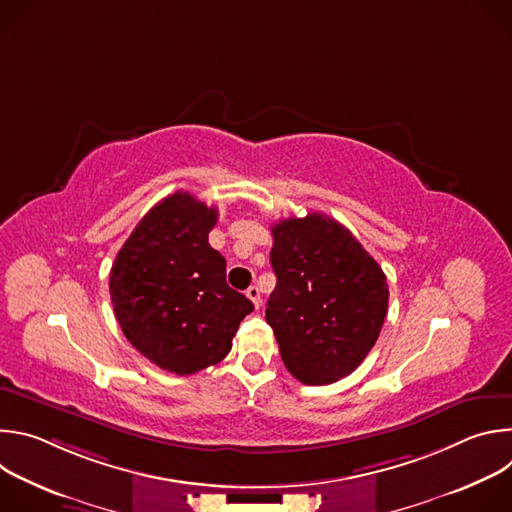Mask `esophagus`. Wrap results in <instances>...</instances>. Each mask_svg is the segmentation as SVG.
Listing matches in <instances>:
<instances>
[{
    "mask_svg": "<svg viewBox=\"0 0 512 512\" xmlns=\"http://www.w3.org/2000/svg\"><path fill=\"white\" fill-rule=\"evenodd\" d=\"M247 298L253 302L255 308L261 306V294H259V287H257V285H251V287L247 289Z\"/></svg>",
    "mask_w": 512,
    "mask_h": 512,
    "instance_id": "1",
    "label": "esophagus"
}]
</instances>
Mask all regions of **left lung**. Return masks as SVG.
<instances>
[{"label": "left lung", "mask_w": 512, "mask_h": 512, "mask_svg": "<svg viewBox=\"0 0 512 512\" xmlns=\"http://www.w3.org/2000/svg\"><path fill=\"white\" fill-rule=\"evenodd\" d=\"M277 283L265 320L285 369L330 385L367 358L383 328L389 283L379 263L334 218L312 212L271 229Z\"/></svg>", "instance_id": "1"}]
</instances>
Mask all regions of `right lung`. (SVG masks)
Returning <instances> with one entry per match:
<instances>
[{"instance_id":"add662e5","label":"right lung","mask_w":512,"mask_h":512,"mask_svg":"<svg viewBox=\"0 0 512 512\" xmlns=\"http://www.w3.org/2000/svg\"><path fill=\"white\" fill-rule=\"evenodd\" d=\"M218 210L178 190L145 214L115 257L109 291L125 338L160 369L194 375L221 362L253 312L208 243Z\"/></svg>"}]
</instances>
